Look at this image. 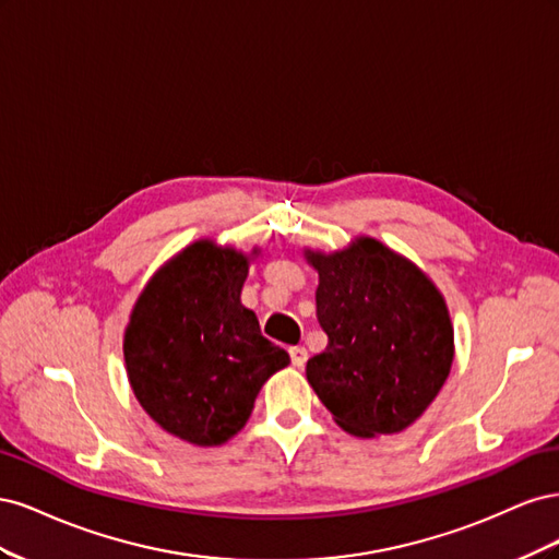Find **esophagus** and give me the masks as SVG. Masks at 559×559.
Wrapping results in <instances>:
<instances>
[{
  "instance_id": "esophagus-1",
  "label": "esophagus",
  "mask_w": 559,
  "mask_h": 559,
  "mask_svg": "<svg viewBox=\"0 0 559 559\" xmlns=\"http://www.w3.org/2000/svg\"><path fill=\"white\" fill-rule=\"evenodd\" d=\"M289 357H292V364H294L296 368L306 366V361H308V349H306V347H300V345L289 347Z\"/></svg>"
}]
</instances>
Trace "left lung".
<instances>
[{
	"label": "left lung",
	"mask_w": 559,
	"mask_h": 559,
	"mask_svg": "<svg viewBox=\"0 0 559 559\" xmlns=\"http://www.w3.org/2000/svg\"><path fill=\"white\" fill-rule=\"evenodd\" d=\"M317 319L326 349L308 361V382L352 436L399 433L441 392L454 357L445 298L421 270L373 238L321 253Z\"/></svg>",
	"instance_id": "obj_1"
}]
</instances>
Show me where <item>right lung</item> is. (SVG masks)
<instances>
[{
  "instance_id": "right-lung-1",
  "label": "right lung",
  "mask_w": 559,
  "mask_h": 559,
  "mask_svg": "<svg viewBox=\"0 0 559 559\" xmlns=\"http://www.w3.org/2000/svg\"><path fill=\"white\" fill-rule=\"evenodd\" d=\"M249 259L212 240L189 245L148 280L126 326L134 396L167 433L200 448L238 433L263 382L289 366L240 302Z\"/></svg>"
}]
</instances>
